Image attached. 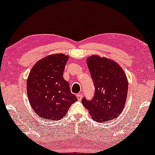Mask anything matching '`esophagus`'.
<instances>
[{
	"instance_id": "1",
	"label": "esophagus",
	"mask_w": 155,
	"mask_h": 155,
	"mask_svg": "<svg viewBox=\"0 0 155 155\" xmlns=\"http://www.w3.org/2000/svg\"><path fill=\"white\" fill-rule=\"evenodd\" d=\"M76 96H77V97L78 101H81V100H82V98H83V94H82L81 93L77 94V95H76Z\"/></svg>"
}]
</instances>
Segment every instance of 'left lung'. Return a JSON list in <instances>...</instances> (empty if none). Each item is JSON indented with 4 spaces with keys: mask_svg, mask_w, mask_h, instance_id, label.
Listing matches in <instances>:
<instances>
[{
    "mask_svg": "<svg viewBox=\"0 0 155 155\" xmlns=\"http://www.w3.org/2000/svg\"><path fill=\"white\" fill-rule=\"evenodd\" d=\"M95 93L91 101L82 100L92 118L104 122L117 117L124 109L128 93V80L117 62L106 57L92 55L87 60Z\"/></svg>",
    "mask_w": 155,
    "mask_h": 155,
    "instance_id": "obj_1",
    "label": "left lung"
}]
</instances>
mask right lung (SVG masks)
I'll use <instances>...</instances> for the list:
<instances>
[{
	"label": "right lung",
	"mask_w": 155,
	"mask_h": 155,
	"mask_svg": "<svg viewBox=\"0 0 155 155\" xmlns=\"http://www.w3.org/2000/svg\"><path fill=\"white\" fill-rule=\"evenodd\" d=\"M68 56L48 55L32 68L27 81L29 103L36 114L42 118L58 120L64 117L69 107L78 99L71 93L63 78Z\"/></svg>",
	"instance_id": "add662e5"
}]
</instances>
